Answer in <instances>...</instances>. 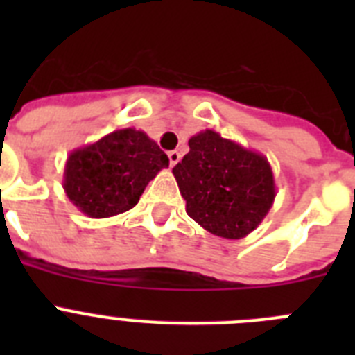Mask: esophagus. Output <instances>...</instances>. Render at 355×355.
I'll return each instance as SVG.
<instances>
[{
	"label": "esophagus",
	"mask_w": 355,
	"mask_h": 355,
	"mask_svg": "<svg viewBox=\"0 0 355 355\" xmlns=\"http://www.w3.org/2000/svg\"><path fill=\"white\" fill-rule=\"evenodd\" d=\"M181 159V155L178 153V150H168V162H171V167H174V165H178Z\"/></svg>",
	"instance_id": "esophagus-1"
}]
</instances>
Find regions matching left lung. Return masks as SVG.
Listing matches in <instances>:
<instances>
[{
  "mask_svg": "<svg viewBox=\"0 0 355 355\" xmlns=\"http://www.w3.org/2000/svg\"><path fill=\"white\" fill-rule=\"evenodd\" d=\"M188 146V155L172 168L188 216L216 236L245 238L274 205L268 159L213 130L193 135Z\"/></svg>",
  "mask_w": 355,
  "mask_h": 355,
  "instance_id": "left-lung-1",
  "label": "left lung"
}]
</instances>
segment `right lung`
I'll list each match as a JSON object with an SVG mask.
<instances>
[{
  "label": "right lung",
  "instance_id": "obj_1",
  "mask_svg": "<svg viewBox=\"0 0 355 355\" xmlns=\"http://www.w3.org/2000/svg\"><path fill=\"white\" fill-rule=\"evenodd\" d=\"M168 158L144 131L126 128L69 155L64 190L90 218H108L133 208Z\"/></svg>",
  "mask_w": 355,
  "mask_h": 355
}]
</instances>
